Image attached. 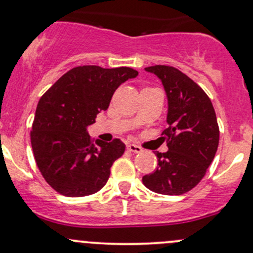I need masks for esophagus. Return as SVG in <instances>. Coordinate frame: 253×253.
<instances>
[{"instance_id": "esophagus-1", "label": "esophagus", "mask_w": 253, "mask_h": 253, "mask_svg": "<svg viewBox=\"0 0 253 253\" xmlns=\"http://www.w3.org/2000/svg\"><path fill=\"white\" fill-rule=\"evenodd\" d=\"M127 150H128V151L133 152V154H139V152L143 151L140 146L134 145V144H129V145H127Z\"/></svg>"}]
</instances>
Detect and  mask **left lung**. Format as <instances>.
<instances>
[{
  "mask_svg": "<svg viewBox=\"0 0 253 253\" xmlns=\"http://www.w3.org/2000/svg\"><path fill=\"white\" fill-rule=\"evenodd\" d=\"M145 71L160 78L167 93L168 128L162 135L169 150L156 152V170L144 175L143 184L156 193L180 196L201 182L217 151L215 109L203 88L177 68L156 65Z\"/></svg>",
  "mask_w": 253,
  "mask_h": 253,
  "instance_id": "left-lung-1",
  "label": "left lung"
}]
</instances>
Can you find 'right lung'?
I'll use <instances>...</instances> for the list:
<instances>
[{"label":"right lung","mask_w":253,"mask_h":253,"mask_svg":"<svg viewBox=\"0 0 253 253\" xmlns=\"http://www.w3.org/2000/svg\"><path fill=\"white\" fill-rule=\"evenodd\" d=\"M138 72L129 67L72 68L41 97L32 124L31 145L45 181L66 197L96 193L107 184L113 163L125 152L120 139L97 140L86 127L107 110L116 88Z\"/></svg>","instance_id":"right-lung-1"}]
</instances>
